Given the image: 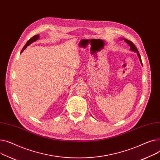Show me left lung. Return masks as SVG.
<instances>
[{
  "mask_svg": "<svg viewBox=\"0 0 160 160\" xmlns=\"http://www.w3.org/2000/svg\"><path fill=\"white\" fill-rule=\"evenodd\" d=\"M124 39V41H125L127 44H128L130 45V50H131L133 51V52H137V54H138V58H139V60H140V62H141V63H142V59H141L140 54H139V52H138V50L137 48H136V46L134 45V44L132 42H131V41H128V39Z\"/></svg>",
  "mask_w": 160,
  "mask_h": 160,
  "instance_id": "8db88e82",
  "label": "left lung"
}]
</instances>
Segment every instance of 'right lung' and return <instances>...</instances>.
Wrapping results in <instances>:
<instances>
[{
	"label": "right lung",
	"instance_id": "right-lung-1",
	"mask_svg": "<svg viewBox=\"0 0 160 160\" xmlns=\"http://www.w3.org/2000/svg\"><path fill=\"white\" fill-rule=\"evenodd\" d=\"M39 37V35H34L33 37H32L30 39L28 40V42H27L26 43V44L24 45V46L23 47V48L22 49L21 53H22V52L27 48L28 46H29V45H30V44H32L33 42H34V41H37V39H38Z\"/></svg>",
	"mask_w": 160,
	"mask_h": 160
}]
</instances>
